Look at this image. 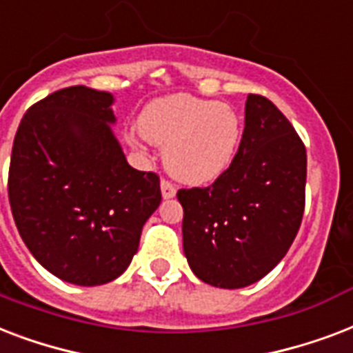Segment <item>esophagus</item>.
I'll list each match as a JSON object with an SVG mask.
<instances>
[{"mask_svg": "<svg viewBox=\"0 0 353 353\" xmlns=\"http://www.w3.org/2000/svg\"><path fill=\"white\" fill-rule=\"evenodd\" d=\"M160 190H162L163 199H173L174 193H176L174 185L171 184V182H168V180H162V182H160Z\"/></svg>", "mask_w": 353, "mask_h": 353, "instance_id": "34e87169", "label": "esophagus"}]
</instances>
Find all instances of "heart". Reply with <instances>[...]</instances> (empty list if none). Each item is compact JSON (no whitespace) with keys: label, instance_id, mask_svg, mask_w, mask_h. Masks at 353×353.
Returning <instances> with one entry per match:
<instances>
[{"label":"heart","instance_id":"obj_1","mask_svg":"<svg viewBox=\"0 0 353 353\" xmlns=\"http://www.w3.org/2000/svg\"><path fill=\"white\" fill-rule=\"evenodd\" d=\"M125 141L145 151L147 141L163 147V165L182 184L208 185L232 168L243 139V121L230 105L173 94L151 101Z\"/></svg>","mask_w":353,"mask_h":353}]
</instances>
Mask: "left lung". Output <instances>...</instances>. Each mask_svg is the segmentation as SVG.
Returning <instances> with one entry per match:
<instances>
[{
    "label": "left lung",
    "mask_w": 353,
    "mask_h": 353,
    "mask_svg": "<svg viewBox=\"0 0 353 353\" xmlns=\"http://www.w3.org/2000/svg\"><path fill=\"white\" fill-rule=\"evenodd\" d=\"M305 147L269 99L248 95L232 168L208 188L180 190L182 241L193 274L221 289L252 285L280 263L299 234Z\"/></svg>",
    "instance_id": "obj_1"
}]
</instances>
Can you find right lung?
<instances>
[{
    "label": "right lung",
    "instance_id": "add662e5",
    "mask_svg": "<svg viewBox=\"0 0 353 353\" xmlns=\"http://www.w3.org/2000/svg\"><path fill=\"white\" fill-rule=\"evenodd\" d=\"M114 95L70 86L32 105L16 132L9 201L43 269L83 288L121 276L162 202L154 173L128 165L112 125Z\"/></svg>",
    "mask_w": 353,
    "mask_h": 353
}]
</instances>
